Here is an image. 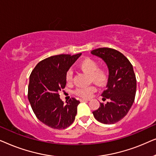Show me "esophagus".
I'll use <instances>...</instances> for the list:
<instances>
[{
  "instance_id": "obj_1",
  "label": "esophagus",
  "mask_w": 156,
  "mask_h": 156,
  "mask_svg": "<svg viewBox=\"0 0 156 156\" xmlns=\"http://www.w3.org/2000/svg\"><path fill=\"white\" fill-rule=\"evenodd\" d=\"M89 101V99H81L80 101Z\"/></svg>"
}]
</instances>
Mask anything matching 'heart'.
Masks as SVG:
<instances>
[{"label": "heart", "instance_id": "1", "mask_svg": "<svg viewBox=\"0 0 156 156\" xmlns=\"http://www.w3.org/2000/svg\"><path fill=\"white\" fill-rule=\"evenodd\" d=\"M79 67L85 73L90 75L91 81H93L98 86L103 87L107 82V73L106 70L102 68H99V64L95 59L91 57H85L80 61ZM66 81L68 83H71L73 80V72L72 69H68L65 74ZM97 91L94 86L88 87H80L74 91V93L79 97L82 98L90 97L93 93Z\"/></svg>", "mask_w": 156, "mask_h": 156}]
</instances>
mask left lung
I'll use <instances>...</instances> for the list:
<instances>
[{
	"instance_id": "obj_1",
	"label": "left lung",
	"mask_w": 156,
	"mask_h": 156,
	"mask_svg": "<svg viewBox=\"0 0 156 156\" xmlns=\"http://www.w3.org/2000/svg\"><path fill=\"white\" fill-rule=\"evenodd\" d=\"M101 57L108 66L109 75L106 89L101 96L106 104L100 103L93 112L94 118L104 124H112L121 120L133 105L136 92V79L133 66L118 50L101 48L91 51Z\"/></svg>"
}]
</instances>
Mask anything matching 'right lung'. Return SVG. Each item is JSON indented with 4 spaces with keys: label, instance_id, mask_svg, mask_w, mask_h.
Listing matches in <instances>:
<instances>
[{
    "label": "right lung",
    "instance_id": "1",
    "mask_svg": "<svg viewBox=\"0 0 156 156\" xmlns=\"http://www.w3.org/2000/svg\"><path fill=\"white\" fill-rule=\"evenodd\" d=\"M58 55L40 61L30 75L27 98L39 120L54 129H65L75 119L80 101L72 97L64 104L59 92L65 87L66 72L81 56Z\"/></svg>",
    "mask_w": 156,
    "mask_h": 156
}]
</instances>
